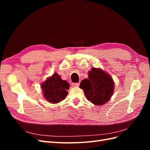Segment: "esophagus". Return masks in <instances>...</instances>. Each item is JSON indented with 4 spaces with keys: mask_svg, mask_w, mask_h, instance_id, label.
<instances>
[{
    "mask_svg": "<svg viewBox=\"0 0 150 150\" xmlns=\"http://www.w3.org/2000/svg\"><path fill=\"white\" fill-rule=\"evenodd\" d=\"M79 86V83H72V87H78Z\"/></svg>",
    "mask_w": 150,
    "mask_h": 150,
    "instance_id": "esophagus-1",
    "label": "esophagus"
}]
</instances>
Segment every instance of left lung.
<instances>
[{
  "mask_svg": "<svg viewBox=\"0 0 150 150\" xmlns=\"http://www.w3.org/2000/svg\"><path fill=\"white\" fill-rule=\"evenodd\" d=\"M79 87L84 90L88 101L99 106L110 100L114 91V82L106 72L93 67L89 71L88 79L81 81Z\"/></svg>",
  "mask_w": 150,
  "mask_h": 150,
  "instance_id": "8db88e82",
  "label": "left lung"
}]
</instances>
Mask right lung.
Masks as SVG:
<instances>
[{
	"mask_svg": "<svg viewBox=\"0 0 150 150\" xmlns=\"http://www.w3.org/2000/svg\"><path fill=\"white\" fill-rule=\"evenodd\" d=\"M69 84L61 79L57 74H54L41 85L44 96L46 100L52 103H57L64 99L67 94Z\"/></svg>",
	"mask_w": 150,
	"mask_h": 150,
	"instance_id": "add662e5",
	"label": "right lung"
}]
</instances>
